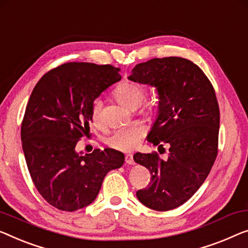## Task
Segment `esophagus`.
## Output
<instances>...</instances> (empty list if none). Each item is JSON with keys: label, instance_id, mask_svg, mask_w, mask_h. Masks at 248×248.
Wrapping results in <instances>:
<instances>
[{"label": "esophagus", "instance_id": "34e87169", "mask_svg": "<svg viewBox=\"0 0 248 248\" xmlns=\"http://www.w3.org/2000/svg\"><path fill=\"white\" fill-rule=\"evenodd\" d=\"M125 164H128V165H134L135 164L134 157H132V155H125Z\"/></svg>", "mask_w": 248, "mask_h": 248}]
</instances>
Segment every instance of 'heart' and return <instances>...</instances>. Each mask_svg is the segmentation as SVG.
<instances>
[{
  "instance_id": "heart-1",
  "label": "heart",
  "mask_w": 248,
  "mask_h": 248,
  "mask_svg": "<svg viewBox=\"0 0 248 248\" xmlns=\"http://www.w3.org/2000/svg\"><path fill=\"white\" fill-rule=\"evenodd\" d=\"M147 90L142 83L136 82V81H124L120 83L114 90V95L118 101L123 103L127 108L135 110L141 105L145 100ZM158 101L156 99H151L145 106V109L148 112H153L157 109ZM102 102L100 99H95L91 106V117L94 124L100 121ZM142 137V130L139 127H127L120 128L113 131L108 138L107 143L114 149L129 151L137 147Z\"/></svg>"
}]
</instances>
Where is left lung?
Wrapping results in <instances>:
<instances>
[{"instance_id": "8db88e82", "label": "left lung", "mask_w": 248, "mask_h": 248, "mask_svg": "<svg viewBox=\"0 0 248 248\" xmlns=\"http://www.w3.org/2000/svg\"><path fill=\"white\" fill-rule=\"evenodd\" d=\"M129 80L156 87L159 111L147 140L168 143V158L137 153L134 160L150 171L148 186L137 191L139 202L158 212L186 202L208 176L218 153L219 107L213 84L187 59L168 57L137 64Z\"/></svg>"}]
</instances>
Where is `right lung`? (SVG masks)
<instances>
[{"mask_svg": "<svg viewBox=\"0 0 248 248\" xmlns=\"http://www.w3.org/2000/svg\"><path fill=\"white\" fill-rule=\"evenodd\" d=\"M120 79L119 68L110 64L68 62L33 89L22 120V148L33 184L55 208L75 212L90 205L108 171L124 165V155L111 148L76 151L89 130L92 102Z\"/></svg>", "mask_w": 248, "mask_h": 248, "instance_id": "obj_1", "label": "right lung"}]
</instances>
